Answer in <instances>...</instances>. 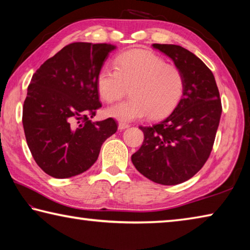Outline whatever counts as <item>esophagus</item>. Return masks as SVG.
<instances>
[{
  "label": "esophagus",
  "instance_id": "1",
  "mask_svg": "<svg viewBox=\"0 0 250 250\" xmlns=\"http://www.w3.org/2000/svg\"><path fill=\"white\" fill-rule=\"evenodd\" d=\"M129 125H126V124H122V122H120L119 124V125H118V128H119V130L120 131H122V130H125V129H126V128H129Z\"/></svg>",
  "mask_w": 250,
  "mask_h": 250
}]
</instances>
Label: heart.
<instances>
[{
  "mask_svg": "<svg viewBox=\"0 0 250 250\" xmlns=\"http://www.w3.org/2000/svg\"><path fill=\"white\" fill-rule=\"evenodd\" d=\"M117 69L99 70L96 87L99 97L107 103L119 99L125 87H131L129 100L112 104L104 115L120 122H132L150 115L160 119L174 110L183 98V71L168 65L163 58L147 50H131L116 59Z\"/></svg>",
  "mask_w": 250,
  "mask_h": 250,
  "instance_id": "b5f03b06",
  "label": "heart"
}]
</instances>
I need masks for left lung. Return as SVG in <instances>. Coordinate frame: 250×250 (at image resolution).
<instances>
[{
	"mask_svg": "<svg viewBox=\"0 0 250 250\" xmlns=\"http://www.w3.org/2000/svg\"><path fill=\"white\" fill-rule=\"evenodd\" d=\"M183 71V98L166 119L140 128L145 141L131 156L135 168L154 183L176 185L201 170L210 154L222 116L215 77L196 55L179 45L153 44Z\"/></svg>",
	"mask_w": 250,
	"mask_h": 250,
	"instance_id": "8db88e82",
	"label": "left lung"
}]
</instances>
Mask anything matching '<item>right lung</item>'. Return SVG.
<instances>
[{
    "label": "right lung",
    "mask_w": 250,
    "mask_h": 250,
    "mask_svg": "<svg viewBox=\"0 0 250 250\" xmlns=\"http://www.w3.org/2000/svg\"><path fill=\"white\" fill-rule=\"evenodd\" d=\"M112 44L73 43L33 75L23 105L27 146L42 170L56 179L87 171L117 132L112 118L91 121L101 107L96 79Z\"/></svg>",
    "instance_id": "right-lung-1"
}]
</instances>
